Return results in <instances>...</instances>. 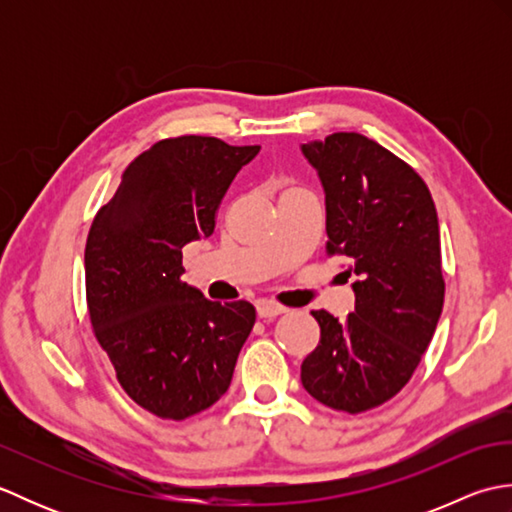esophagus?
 Instances as JSON below:
<instances>
[{"instance_id":"obj_1","label":"esophagus","mask_w":512,"mask_h":512,"mask_svg":"<svg viewBox=\"0 0 512 512\" xmlns=\"http://www.w3.org/2000/svg\"><path fill=\"white\" fill-rule=\"evenodd\" d=\"M284 312H286V308L279 306V303H270V301H259L257 303V317L259 319H275Z\"/></svg>"}]
</instances>
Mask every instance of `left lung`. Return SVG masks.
<instances>
[{"label": "left lung", "instance_id": "left-lung-1", "mask_svg": "<svg viewBox=\"0 0 512 512\" xmlns=\"http://www.w3.org/2000/svg\"><path fill=\"white\" fill-rule=\"evenodd\" d=\"M325 191V253L347 262L354 312L312 317L319 345L301 383L325 407L361 413L409 383L444 303L438 213L427 184L405 160L356 132L301 145Z\"/></svg>", "mask_w": 512, "mask_h": 512}]
</instances>
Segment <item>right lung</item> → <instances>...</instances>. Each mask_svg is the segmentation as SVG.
<instances>
[{
	"mask_svg": "<svg viewBox=\"0 0 512 512\" xmlns=\"http://www.w3.org/2000/svg\"><path fill=\"white\" fill-rule=\"evenodd\" d=\"M259 149L213 136L158 140L129 162L92 222L94 336L125 394L158 418H191L220 400L255 325L248 301H209L184 284L182 248L213 233L226 189Z\"/></svg>",
	"mask_w": 512,
	"mask_h": 512,
	"instance_id": "right-lung-1",
	"label": "right lung"
}]
</instances>
